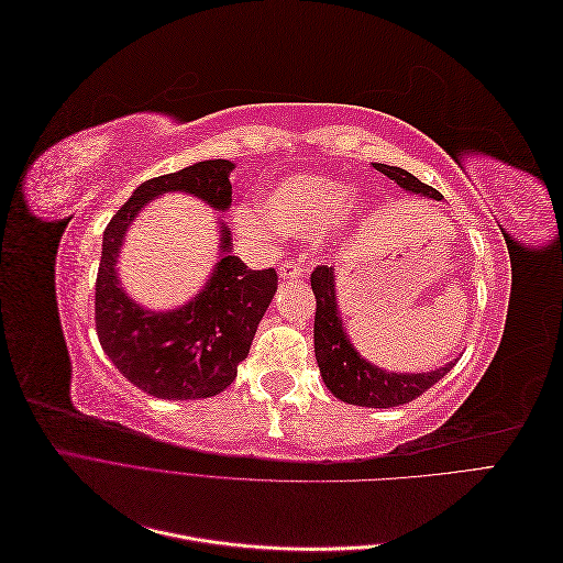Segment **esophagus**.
I'll return each mask as SVG.
<instances>
[{"instance_id": "obj_1", "label": "esophagus", "mask_w": 563, "mask_h": 563, "mask_svg": "<svg viewBox=\"0 0 563 563\" xmlns=\"http://www.w3.org/2000/svg\"><path fill=\"white\" fill-rule=\"evenodd\" d=\"M302 272H305V267H302V263H294V261H284L282 265H279V275H282V279H300L302 277Z\"/></svg>"}]
</instances>
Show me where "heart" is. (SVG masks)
Masks as SVG:
<instances>
[{
	"label": "heart",
	"instance_id": "1",
	"mask_svg": "<svg viewBox=\"0 0 563 563\" xmlns=\"http://www.w3.org/2000/svg\"><path fill=\"white\" fill-rule=\"evenodd\" d=\"M352 187L321 174H298L272 187L261 209L240 207L232 216L236 234L253 244H269L279 234L317 236L345 223Z\"/></svg>",
	"mask_w": 563,
	"mask_h": 563
}]
</instances>
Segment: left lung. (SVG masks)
<instances>
[{
  "label": "left lung",
  "mask_w": 563,
  "mask_h": 563,
  "mask_svg": "<svg viewBox=\"0 0 563 563\" xmlns=\"http://www.w3.org/2000/svg\"><path fill=\"white\" fill-rule=\"evenodd\" d=\"M376 172L395 180L401 190L441 201L434 187L420 183L413 174L404 172L399 166L373 164ZM312 291L317 298L314 312V356L319 364L321 380L331 395L345 404L366 406V408H391L413 401L422 391H428L455 366L457 360L439 366L428 373H399L387 371L371 364L366 356L356 352L345 331L343 317L338 310L335 294V272L329 265H321L312 272Z\"/></svg>",
  "instance_id": "8db88e82"
}]
</instances>
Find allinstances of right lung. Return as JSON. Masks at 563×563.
Returning a JSON list of instances; mask_svg holds the SVG:
<instances>
[{"label":"right lung","instance_id":"add662e5","mask_svg":"<svg viewBox=\"0 0 563 563\" xmlns=\"http://www.w3.org/2000/svg\"><path fill=\"white\" fill-rule=\"evenodd\" d=\"M232 172L228 159H207L145 180L103 232L96 279L98 340L117 371L157 399H207L232 385L275 298L277 272L246 269L232 255L230 228L218 218V263L209 279L178 308L152 310L124 291L119 253L133 220L152 199L183 192L225 213L232 207Z\"/></svg>","mask_w":563,"mask_h":563}]
</instances>
